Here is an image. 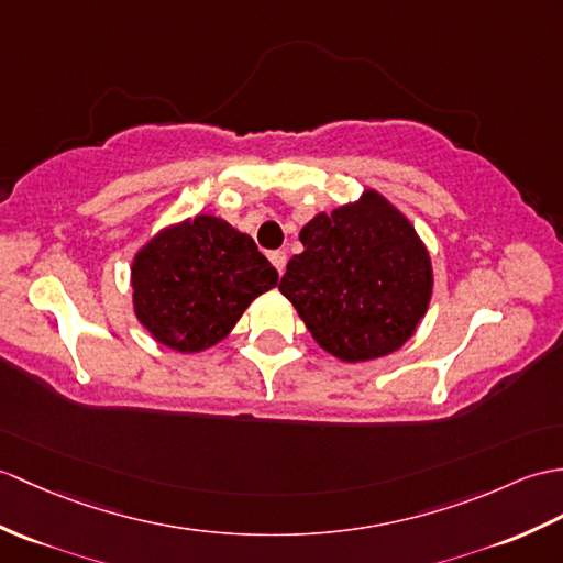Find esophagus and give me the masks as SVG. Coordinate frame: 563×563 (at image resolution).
Here are the masks:
<instances>
[{
  "label": "esophagus",
  "instance_id": "obj_1",
  "mask_svg": "<svg viewBox=\"0 0 563 563\" xmlns=\"http://www.w3.org/2000/svg\"><path fill=\"white\" fill-rule=\"evenodd\" d=\"M268 258H271V264L276 266V271H278L280 276H283L285 264H287V254H285V252H271V254H268Z\"/></svg>",
  "mask_w": 563,
  "mask_h": 563
}]
</instances>
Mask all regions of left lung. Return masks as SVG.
Instances as JSON below:
<instances>
[{"label":"left lung","instance_id":"obj_1","mask_svg":"<svg viewBox=\"0 0 563 563\" xmlns=\"http://www.w3.org/2000/svg\"><path fill=\"white\" fill-rule=\"evenodd\" d=\"M278 290L311 338L343 362L386 357L410 341L431 299V258L412 222L382 194L313 216Z\"/></svg>","mask_w":563,"mask_h":563}]
</instances>
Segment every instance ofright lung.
Here are the masks:
<instances>
[{
    "label": "right lung",
    "instance_id": "add662e5",
    "mask_svg": "<svg viewBox=\"0 0 563 563\" xmlns=\"http://www.w3.org/2000/svg\"><path fill=\"white\" fill-rule=\"evenodd\" d=\"M278 283L250 234L216 216L161 230L132 264L134 313L155 341L177 352L220 343L244 309Z\"/></svg>",
    "mask_w": 563,
    "mask_h": 563
}]
</instances>
